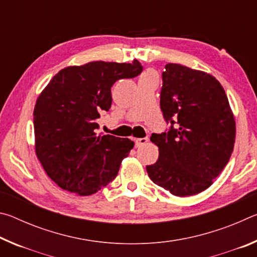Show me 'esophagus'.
<instances>
[{
	"label": "esophagus",
	"instance_id": "obj_1",
	"mask_svg": "<svg viewBox=\"0 0 257 257\" xmlns=\"http://www.w3.org/2000/svg\"><path fill=\"white\" fill-rule=\"evenodd\" d=\"M147 142H149V138H147V137H145V138H137V139H135V143H136V146H137V147L142 146V145H145Z\"/></svg>",
	"mask_w": 257,
	"mask_h": 257
}]
</instances>
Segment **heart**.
<instances>
[{
  "label": "heart",
  "instance_id": "1",
  "mask_svg": "<svg viewBox=\"0 0 257 257\" xmlns=\"http://www.w3.org/2000/svg\"><path fill=\"white\" fill-rule=\"evenodd\" d=\"M151 76H155V73L152 72V71H145V72L142 75L141 79H142V78H146V77H151Z\"/></svg>",
  "mask_w": 257,
  "mask_h": 257
}]
</instances>
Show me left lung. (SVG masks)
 I'll return each mask as SVG.
<instances>
[{"label":"left lung","instance_id":"1","mask_svg":"<svg viewBox=\"0 0 257 257\" xmlns=\"http://www.w3.org/2000/svg\"><path fill=\"white\" fill-rule=\"evenodd\" d=\"M160 105L170 128L152 134L159 160L147 165L151 180L175 196L207 189L229 162L236 122L223 87L206 72L168 63Z\"/></svg>","mask_w":257,"mask_h":257}]
</instances>
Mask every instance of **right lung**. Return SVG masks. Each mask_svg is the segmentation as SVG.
Here are the masks:
<instances>
[{
	"instance_id": "add662e5",
	"label": "right lung",
	"mask_w": 257,
	"mask_h": 257,
	"mask_svg": "<svg viewBox=\"0 0 257 257\" xmlns=\"http://www.w3.org/2000/svg\"><path fill=\"white\" fill-rule=\"evenodd\" d=\"M139 61H94L60 70L41 93L34 108L35 150L60 188L80 196L95 194L116 177L134 142L97 136V119L112 103L116 80L141 75Z\"/></svg>"
}]
</instances>
